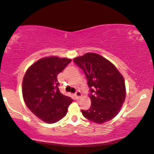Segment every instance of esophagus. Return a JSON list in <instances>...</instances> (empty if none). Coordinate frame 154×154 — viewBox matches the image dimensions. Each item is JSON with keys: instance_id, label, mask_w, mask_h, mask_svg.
<instances>
[{"instance_id": "esophagus-1", "label": "esophagus", "mask_w": 154, "mask_h": 154, "mask_svg": "<svg viewBox=\"0 0 154 154\" xmlns=\"http://www.w3.org/2000/svg\"><path fill=\"white\" fill-rule=\"evenodd\" d=\"M82 93L80 92V91H77V92L75 94V98H76L77 99H79V98L82 97Z\"/></svg>"}]
</instances>
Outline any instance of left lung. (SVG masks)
<instances>
[{
  "label": "left lung",
  "mask_w": 154,
  "mask_h": 154,
  "mask_svg": "<svg viewBox=\"0 0 154 154\" xmlns=\"http://www.w3.org/2000/svg\"><path fill=\"white\" fill-rule=\"evenodd\" d=\"M74 61L84 70L90 87L91 106L82 110L84 117L96 123L107 122L121 110L126 95L125 80L115 66L96 53H86Z\"/></svg>",
  "instance_id": "left-lung-1"
}]
</instances>
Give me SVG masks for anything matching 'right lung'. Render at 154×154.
<instances>
[{
    "instance_id": "obj_1",
    "label": "right lung",
    "mask_w": 154,
    "mask_h": 154,
    "mask_svg": "<svg viewBox=\"0 0 154 154\" xmlns=\"http://www.w3.org/2000/svg\"><path fill=\"white\" fill-rule=\"evenodd\" d=\"M72 61L51 56L40 58L28 68L22 82L23 100L37 117L47 123L66 115L72 100L58 89L57 75Z\"/></svg>"
}]
</instances>
